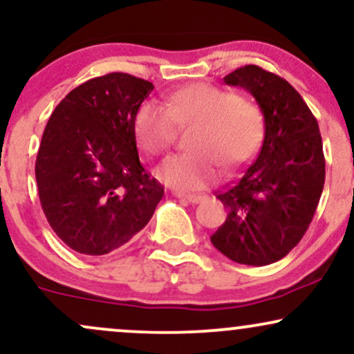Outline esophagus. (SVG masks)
Wrapping results in <instances>:
<instances>
[{
	"label": "esophagus",
	"instance_id": "34e87169",
	"mask_svg": "<svg viewBox=\"0 0 354 354\" xmlns=\"http://www.w3.org/2000/svg\"><path fill=\"white\" fill-rule=\"evenodd\" d=\"M174 196L188 203H200L203 198H205L201 196V194H191V193H174Z\"/></svg>",
	"mask_w": 354,
	"mask_h": 354
}]
</instances>
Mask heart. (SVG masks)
Returning <instances> with one entry per match:
<instances>
[{"instance_id": "obj_1", "label": "heart", "mask_w": 354, "mask_h": 354, "mask_svg": "<svg viewBox=\"0 0 354 354\" xmlns=\"http://www.w3.org/2000/svg\"><path fill=\"white\" fill-rule=\"evenodd\" d=\"M176 128H193V151L166 158L156 169L158 180L176 189H201L216 180L218 165L234 173L253 160L265 135V115L254 100L194 83L174 91L166 106L145 101L133 120L138 145L148 154L165 151Z\"/></svg>"}]
</instances>
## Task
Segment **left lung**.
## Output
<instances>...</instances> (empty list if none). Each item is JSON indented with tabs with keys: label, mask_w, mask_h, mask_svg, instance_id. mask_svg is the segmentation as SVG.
I'll list each match as a JSON object with an SVG mask.
<instances>
[{
	"label": "left lung",
	"mask_w": 354,
	"mask_h": 354,
	"mask_svg": "<svg viewBox=\"0 0 354 354\" xmlns=\"http://www.w3.org/2000/svg\"><path fill=\"white\" fill-rule=\"evenodd\" d=\"M225 83L254 96L265 140L254 163L218 193L228 216L211 243L241 265H271L301 241L318 208L324 186L318 121L286 80L256 64L230 73Z\"/></svg>",
	"instance_id": "left-lung-1"
}]
</instances>
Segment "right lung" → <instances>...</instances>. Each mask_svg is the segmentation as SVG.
<instances>
[{"instance_id": "right-lung-1", "label": "right lung", "mask_w": 354, "mask_h": 354, "mask_svg": "<svg viewBox=\"0 0 354 354\" xmlns=\"http://www.w3.org/2000/svg\"><path fill=\"white\" fill-rule=\"evenodd\" d=\"M153 88L109 73L68 93L48 120L35 165L39 201L53 231L76 253L123 246L163 198L165 188L141 165L133 131Z\"/></svg>"}]
</instances>
